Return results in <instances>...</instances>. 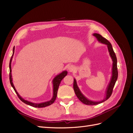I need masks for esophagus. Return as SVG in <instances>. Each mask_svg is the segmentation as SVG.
I'll return each mask as SVG.
<instances>
[{"mask_svg": "<svg viewBox=\"0 0 133 133\" xmlns=\"http://www.w3.org/2000/svg\"><path fill=\"white\" fill-rule=\"evenodd\" d=\"M74 66L72 65H69L68 66V70H69V71H73L74 70Z\"/></svg>", "mask_w": 133, "mask_h": 133, "instance_id": "34e87169", "label": "esophagus"}]
</instances>
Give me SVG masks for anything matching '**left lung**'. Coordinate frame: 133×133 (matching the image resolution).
Here are the masks:
<instances>
[{"label": "left lung", "instance_id": "obj_1", "mask_svg": "<svg viewBox=\"0 0 133 133\" xmlns=\"http://www.w3.org/2000/svg\"><path fill=\"white\" fill-rule=\"evenodd\" d=\"M92 35H93L94 37L97 39L98 41L99 42L104 44H106L107 45L109 53L110 56L112 61V75H111L109 83L108 84V85L107 88L105 98H104L102 100H101V101H99V102L92 101V100L87 99L85 96L82 93L81 91L80 90L79 87H78L75 79H74L73 88L76 96H77L78 98L83 103L86 104V105H97V104H99L100 103H102L106 101L107 100H108L110 98V96L112 94V90H113L115 84L116 82V80H117L118 76V69H117V59H116V55L113 50V49H112L111 44L107 39L103 37L102 36L99 34L94 33Z\"/></svg>", "mask_w": 133, "mask_h": 133}]
</instances>
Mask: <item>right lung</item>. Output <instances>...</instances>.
<instances>
[{
  "mask_svg": "<svg viewBox=\"0 0 133 133\" xmlns=\"http://www.w3.org/2000/svg\"><path fill=\"white\" fill-rule=\"evenodd\" d=\"M14 50H15V48L14 46L13 49V55H12L10 60V63H9V70H10V73H9V79H10V83L11 87H13L14 89V91H15L16 94H17L19 98L21 99V101H22L23 103H24L25 104H27V105H30L33 107L35 108H44V107H46L47 106H49L51 104H53L56 99V98H57V92H58V90L59 87V85L60 84V82H61L62 80L65 77V76L67 75L68 72L66 70H64L62 71L61 73H60L59 74L57 75L56 76H55V78L53 79V81H52V83H53V97L49 101L45 102H43L41 103H32L24 99L22 96L20 95L18 92H17V90H16L15 88L14 85L13 83V80H12V76H11V63L12 61V59H13L14 53Z\"/></svg>",
  "mask_w": 133,
  "mask_h": 133,
  "instance_id": "obj_1",
  "label": "right lung"
}]
</instances>
